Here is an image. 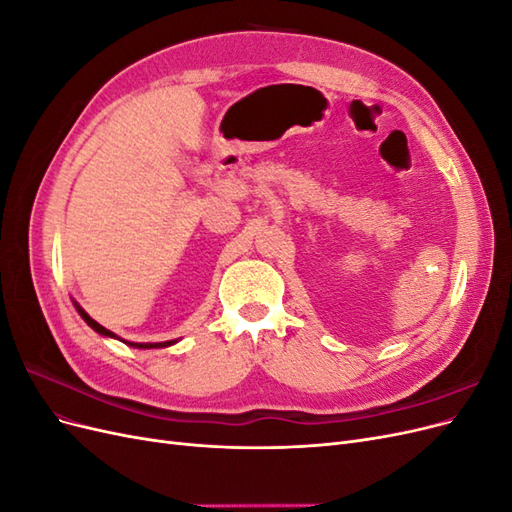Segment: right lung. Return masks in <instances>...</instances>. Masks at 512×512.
Segmentation results:
<instances>
[{"label":"right lung","mask_w":512,"mask_h":512,"mask_svg":"<svg viewBox=\"0 0 512 512\" xmlns=\"http://www.w3.org/2000/svg\"><path fill=\"white\" fill-rule=\"evenodd\" d=\"M74 303V307H76V312L81 314V318L89 324L91 329H94L98 335H102V337H111V339H119V342H123L126 346H132V348H143V350H149V348H168V346H173L175 344V339H168V342H158V344H151V342H147V344H136V342H126V339H121V337H117L113 331H108V329H104L102 324H98L94 318H91L85 309L76 303V301H72Z\"/></svg>","instance_id":"obj_1"}]
</instances>
